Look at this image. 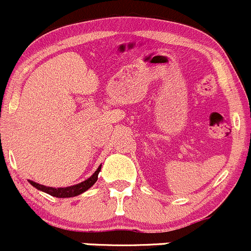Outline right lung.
Masks as SVG:
<instances>
[{
  "label": "right lung",
  "mask_w": 251,
  "mask_h": 251,
  "mask_svg": "<svg viewBox=\"0 0 251 251\" xmlns=\"http://www.w3.org/2000/svg\"><path fill=\"white\" fill-rule=\"evenodd\" d=\"M100 170H101V165H100V167L98 168L97 170H95V173L92 175V176L89 177V179L84 180L83 182L77 183V185L69 186V187H58V188H55V187H48V186H45V185H40V183H37L35 181H30V180H29V182L33 186V187L37 188V190L42 191V192L48 193V195L53 196V197L70 198V197H75V196L81 195V193L86 192L87 190H89V188L92 187V186L94 185L95 182H97L98 175H99Z\"/></svg>",
  "instance_id": "add662e5"
}]
</instances>
